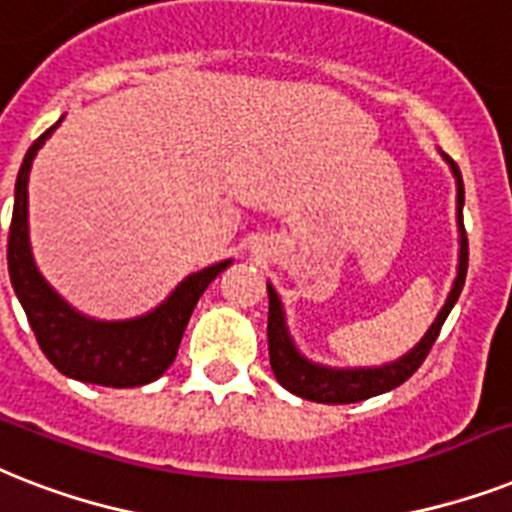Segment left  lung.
<instances>
[{
  "label": "left lung",
  "mask_w": 512,
  "mask_h": 512,
  "mask_svg": "<svg viewBox=\"0 0 512 512\" xmlns=\"http://www.w3.org/2000/svg\"><path fill=\"white\" fill-rule=\"evenodd\" d=\"M441 158L449 163L452 177L457 185V235H460V251H457V275L444 306L436 314V320L425 330L415 346L407 354L396 357L394 362H383L375 367H330L312 362L309 357L301 354V349L293 341V335L288 330V320H285V306H282L277 290L272 288V282H267L269 293V322H267V341H269V365L275 372L277 383L282 388H288L290 394L309 399V402L320 404H351L370 399V396L386 394L391 388L402 386L404 380L410 378L412 372L423 365V359L428 357V351L439 338V330L444 320L452 312V306L457 304V298L463 293L465 275H468V235H465L463 224V206H465V187L463 177L457 163L449 158L447 153H441Z\"/></svg>",
  "instance_id": "obj_1"
}]
</instances>
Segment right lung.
I'll use <instances>...</instances> for the list:
<instances>
[{"instance_id":"right-lung-1","label":"right lung","mask_w":512,"mask_h":512,"mask_svg":"<svg viewBox=\"0 0 512 512\" xmlns=\"http://www.w3.org/2000/svg\"><path fill=\"white\" fill-rule=\"evenodd\" d=\"M63 121V118H60ZM28 147L15 182L10 240H7V269L20 306L42 346L44 357L57 370L81 383L110 388H134L153 383L177 357L179 341L185 335L190 314L203 290L230 267L232 259L192 272L161 304L129 320H97L73 309L36 267L28 235V177L36 153L52 137L57 126Z\"/></svg>"}]
</instances>
